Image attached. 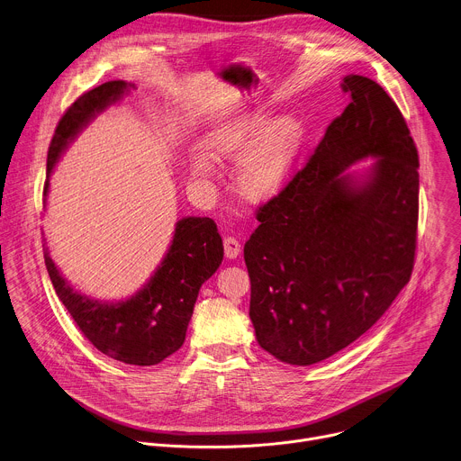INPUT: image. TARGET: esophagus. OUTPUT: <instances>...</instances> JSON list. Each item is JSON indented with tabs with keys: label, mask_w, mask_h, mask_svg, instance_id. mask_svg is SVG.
Returning <instances> with one entry per match:
<instances>
[{
	"label": "esophagus",
	"mask_w": 461,
	"mask_h": 461,
	"mask_svg": "<svg viewBox=\"0 0 461 461\" xmlns=\"http://www.w3.org/2000/svg\"><path fill=\"white\" fill-rule=\"evenodd\" d=\"M224 255L228 258H237L240 255V242L231 235L224 237Z\"/></svg>",
	"instance_id": "34e87169"
}]
</instances>
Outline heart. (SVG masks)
Instances as JSON below:
<instances>
[{
  "label": "heart",
  "mask_w": 461,
  "mask_h": 461,
  "mask_svg": "<svg viewBox=\"0 0 461 461\" xmlns=\"http://www.w3.org/2000/svg\"><path fill=\"white\" fill-rule=\"evenodd\" d=\"M303 140L302 122L284 115L273 122L266 113H253L215 130L206 142L212 161H239L235 186L242 199L253 204L267 203L287 185ZM192 174L199 181L212 179V167L195 161Z\"/></svg>",
  "instance_id": "obj_1"
}]
</instances>
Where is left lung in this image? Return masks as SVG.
Segmentation results:
<instances>
[{"label":"left lung","mask_w":461,"mask_h":461,"mask_svg":"<svg viewBox=\"0 0 461 461\" xmlns=\"http://www.w3.org/2000/svg\"><path fill=\"white\" fill-rule=\"evenodd\" d=\"M351 103L284 190L257 210L244 244L257 342L291 366L322 362L362 337L409 282L418 230V149L369 77L342 83ZM377 161L364 184L345 170Z\"/></svg>","instance_id":"left-lung-1"}]
</instances>
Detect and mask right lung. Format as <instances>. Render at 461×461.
I'll return each mask as SVG.
<instances>
[{
    "label": "right lung",
    "instance_id": "right-lung-1",
    "mask_svg": "<svg viewBox=\"0 0 461 461\" xmlns=\"http://www.w3.org/2000/svg\"><path fill=\"white\" fill-rule=\"evenodd\" d=\"M126 86L124 81L103 83L67 108L49 146V176L68 140L90 117L115 103ZM47 192L49 179L43 195ZM222 255V239L210 217L183 219L156 275L135 296L117 303L97 302L74 291L47 251L45 266L59 300L95 349L130 366H156L183 346L199 289L217 271Z\"/></svg>",
    "mask_w": 461,
    "mask_h": 461
}]
</instances>
